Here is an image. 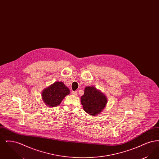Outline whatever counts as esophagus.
I'll list each match as a JSON object with an SVG mask.
<instances>
[{
    "mask_svg": "<svg viewBox=\"0 0 159 159\" xmlns=\"http://www.w3.org/2000/svg\"><path fill=\"white\" fill-rule=\"evenodd\" d=\"M71 93L74 95H77V91H72L71 92Z\"/></svg>",
    "mask_w": 159,
    "mask_h": 159,
    "instance_id": "1",
    "label": "esophagus"
}]
</instances>
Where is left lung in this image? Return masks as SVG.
<instances>
[{
	"label": "left lung",
	"instance_id": "1",
	"mask_svg": "<svg viewBox=\"0 0 159 159\" xmlns=\"http://www.w3.org/2000/svg\"><path fill=\"white\" fill-rule=\"evenodd\" d=\"M106 96L93 86H87L81 97L84 110L91 116H96L102 111L107 104Z\"/></svg>",
	"mask_w": 159,
	"mask_h": 159
}]
</instances>
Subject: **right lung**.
<instances>
[{
	"mask_svg": "<svg viewBox=\"0 0 159 159\" xmlns=\"http://www.w3.org/2000/svg\"><path fill=\"white\" fill-rule=\"evenodd\" d=\"M70 93V90L64 83L55 82L42 92V99L49 107L58 106L64 98Z\"/></svg>",
	"mask_w": 159,
	"mask_h": 159,
	"instance_id": "obj_1",
	"label": "right lung"
}]
</instances>
